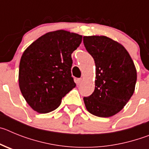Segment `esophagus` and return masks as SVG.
<instances>
[{
	"label": "esophagus",
	"instance_id": "obj_1",
	"mask_svg": "<svg viewBox=\"0 0 149 149\" xmlns=\"http://www.w3.org/2000/svg\"><path fill=\"white\" fill-rule=\"evenodd\" d=\"M81 82H82V79H77V80H76L77 84H80Z\"/></svg>",
	"mask_w": 149,
	"mask_h": 149
}]
</instances>
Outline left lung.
Returning a JSON list of instances; mask_svg holds the SVG:
<instances>
[{
  "label": "left lung",
  "mask_w": 149,
  "mask_h": 149,
  "mask_svg": "<svg viewBox=\"0 0 149 149\" xmlns=\"http://www.w3.org/2000/svg\"><path fill=\"white\" fill-rule=\"evenodd\" d=\"M83 42L96 65L94 91L84 97L86 109L100 117L113 116L134 92L136 70L133 60L121 44L107 36H84Z\"/></svg>",
  "instance_id": "obj_1"
}]
</instances>
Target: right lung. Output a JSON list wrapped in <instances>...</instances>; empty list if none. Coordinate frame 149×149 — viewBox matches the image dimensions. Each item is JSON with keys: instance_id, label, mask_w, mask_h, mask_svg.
<instances>
[{"instance_id": "add662e5", "label": "right lung", "mask_w": 149, "mask_h": 149, "mask_svg": "<svg viewBox=\"0 0 149 149\" xmlns=\"http://www.w3.org/2000/svg\"><path fill=\"white\" fill-rule=\"evenodd\" d=\"M82 36L66 30L43 35L21 56L18 82L23 96L34 111L46 113L61 104L76 83L71 76V54Z\"/></svg>"}]
</instances>
